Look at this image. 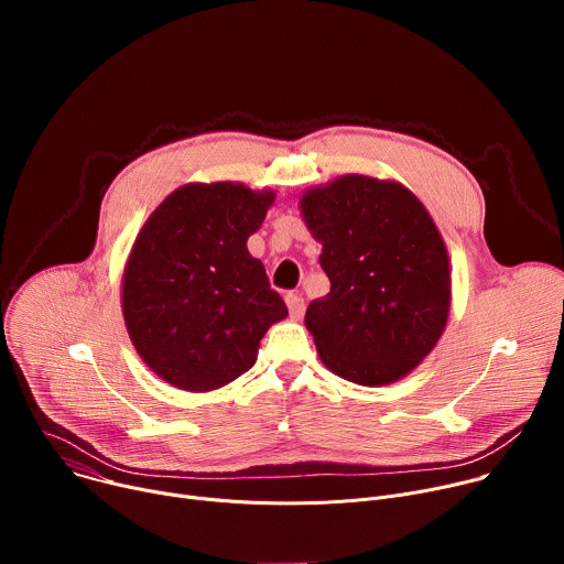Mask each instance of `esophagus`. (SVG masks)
Instances as JSON below:
<instances>
[{
	"label": "esophagus",
	"instance_id": "obj_1",
	"mask_svg": "<svg viewBox=\"0 0 564 564\" xmlns=\"http://www.w3.org/2000/svg\"><path fill=\"white\" fill-rule=\"evenodd\" d=\"M285 303H288V310H290V316L301 321L303 314H305V301L301 294H288L285 296Z\"/></svg>",
	"mask_w": 564,
	"mask_h": 564
}]
</instances>
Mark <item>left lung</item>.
<instances>
[{
	"label": "left lung",
	"instance_id": "obj_1",
	"mask_svg": "<svg viewBox=\"0 0 564 564\" xmlns=\"http://www.w3.org/2000/svg\"><path fill=\"white\" fill-rule=\"evenodd\" d=\"M299 209L330 279L305 312L321 361L359 386L413 372L451 310V261L424 203L397 181L346 174L305 189Z\"/></svg>",
	"mask_w": 564,
	"mask_h": 564
}]
</instances>
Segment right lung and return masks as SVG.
I'll list each match as a JSON object with an SVG mask.
<instances>
[{
	"label": "right lung",
	"mask_w": 564,
	"mask_h": 564,
	"mask_svg": "<svg viewBox=\"0 0 564 564\" xmlns=\"http://www.w3.org/2000/svg\"><path fill=\"white\" fill-rule=\"evenodd\" d=\"M274 198L231 181L187 183L138 231L122 272L124 326L140 359L174 388L227 386L288 316L248 250Z\"/></svg>",
	"instance_id": "add662e5"
}]
</instances>
